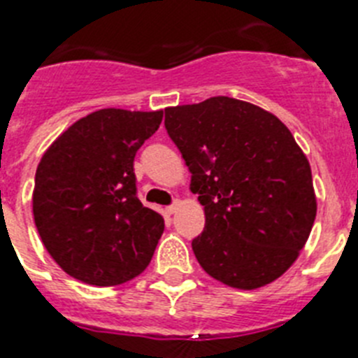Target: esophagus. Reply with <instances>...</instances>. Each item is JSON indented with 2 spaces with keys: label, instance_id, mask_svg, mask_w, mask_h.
I'll use <instances>...</instances> for the list:
<instances>
[{
  "label": "esophagus",
  "instance_id": "esophagus-1",
  "mask_svg": "<svg viewBox=\"0 0 358 358\" xmlns=\"http://www.w3.org/2000/svg\"><path fill=\"white\" fill-rule=\"evenodd\" d=\"M180 205H182V201H178V200H176L173 205H169V207H167V209H166L167 214H175L176 210L180 209Z\"/></svg>",
  "mask_w": 358,
  "mask_h": 358
}]
</instances>
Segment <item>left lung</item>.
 <instances>
[{
  "label": "left lung",
  "mask_w": 358,
  "mask_h": 358,
  "mask_svg": "<svg viewBox=\"0 0 358 358\" xmlns=\"http://www.w3.org/2000/svg\"><path fill=\"white\" fill-rule=\"evenodd\" d=\"M166 129L203 205L205 229L192 239L201 268L239 290L281 278L317 214L310 162L290 129L231 97L166 108Z\"/></svg>",
  "instance_id": "1"
}]
</instances>
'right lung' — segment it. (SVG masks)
<instances>
[{
  "mask_svg": "<svg viewBox=\"0 0 358 358\" xmlns=\"http://www.w3.org/2000/svg\"><path fill=\"white\" fill-rule=\"evenodd\" d=\"M164 111L106 108L52 142L36 171L34 222L68 275L95 287L136 278L153 257L164 217L136 196L133 160Z\"/></svg>",
  "mask_w": 358,
  "mask_h": 358,
  "instance_id": "obj_1",
  "label": "right lung"
}]
</instances>
